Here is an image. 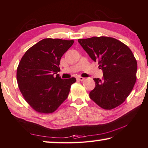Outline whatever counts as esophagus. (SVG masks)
Listing matches in <instances>:
<instances>
[{
  "label": "esophagus",
  "mask_w": 148,
  "mask_h": 148,
  "mask_svg": "<svg viewBox=\"0 0 148 148\" xmlns=\"http://www.w3.org/2000/svg\"><path fill=\"white\" fill-rule=\"evenodd\" d=\"M77 79H78V80H79V81H84V80L85 79L84 77H82V76H78V77H77Z\"/></svg>",
  "instance_id": "34e87169"
}]
</instances>
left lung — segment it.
<instances>
[{
  "mask_svg": "<svg viewBox=\"0 0 148 148\" xmlns=\"http://www.w3.org/2000/svg\"><path fill=\"white\" fill-rule=\"evenodd\" d=\"M78 42L103 72L102 80L93 79L96 86L89 92L90 99L105 110L119 106L136 83L137 62L131 50L111 37L94 36Z\"/></svg>",
  "mask_w": 148,
  "mask_h": 148,
  "instance_id": "1",
  "label": "left lung"
}]
</instances>
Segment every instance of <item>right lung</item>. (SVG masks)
Segmentation results:
<instances>
[{
  "label": "right lung",
  "instance_id": "1",
  "mask_svg": "<svg viewBox=\"0 0 148 148\" xmlns=\"http://www.w3.org/2000/svg\"><path fill=\"white\" fill-rule=\"evenodd\" d=\"M74 42L45 38L29 48L21 58L17 69V84L25 100L35 111L52 113L68 97L76 79H61L57 72L61 57Z\"/></svg>",
  "mask_w": 148,
  "mask_h": 148
}]
</instances>
